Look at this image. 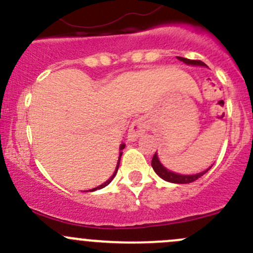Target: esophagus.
Listing matches in <instances>:
<instances>
[{"label":"esophagus","mask_w":253,"mask_h":253,"mask_svg":"<svg viewBox=\"0 0 253 253\" xmlns=\"http://www.w3.org/2000/svg\"><path fill=\"white\" fill-rule=\"evenodd\" d=\"M147 127H148L147 122H145L142 117L133 120V122H132L131 126H129V129H128L129 141H134V139L138 138L141 134L144 133L145 129H147Z\"/></svg>","instance_id":"esophagus-1"}]
</instances>
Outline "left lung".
Returning <instances> with one entry per match:
<instances>
[{"mask_svg": "<svg viewBox=\"0 0 253 253\" xmlns=\"http://www.w3.org/2000/svg\"><path fill=\"white\" fill-rule=\"evenodd\" d=\"M178 60L182 61L183 63H186V65L206 66V63L202 62V61H200V60H188V58H183V57H178ZM152 167H153V169H154V171L157 172L158 176H160V177H162L163 180L168 181V182H172V183H190V182H193V181H196V180H197V178H200L201 176L205 175L206 172L208 171V170L211 168V167H209V169H207L206 171L200 172V174H196V175H180V174H176V172L170 171V170H168L167 168L163 167L162 163H160L159 159H158L157 153H155V154L153 155Z\"/></svg>", "mask_w": 253, "mask_h": 253, "instance_id": "left-lung-1", "label": "left lung"}]
</instances>
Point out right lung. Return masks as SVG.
<instances>
[{
	"label": "right lung",
	"instance_id": "right-lung-1",
	"mask_svg": "<svg viewBox=\"0 0 253 253\" xmlns=\"http://www.w3.org/2000/svg\"><path fill=\"white\" fill-rule=\"evenodd\" d=\"M125 148V144H121L120 145V150H122ZM121 155H122V152H120V155H119V160H117V165H116V169H115V172H114V175L111 176L110 178H109L108 181H106V182H104L103 185H100V186H98V187H95V188H93V190H89L90 191V192H93V191H96V190H100V188H103V187H105V186H108L109 183L111 182L112 181V178L115 177V175H116V172H117V170H119V165H120V160H121ZM89 191H86V192H89Z\"/></svg>",
	"mask_w": 253,
	"mask_h": 253
}]
</instances>
